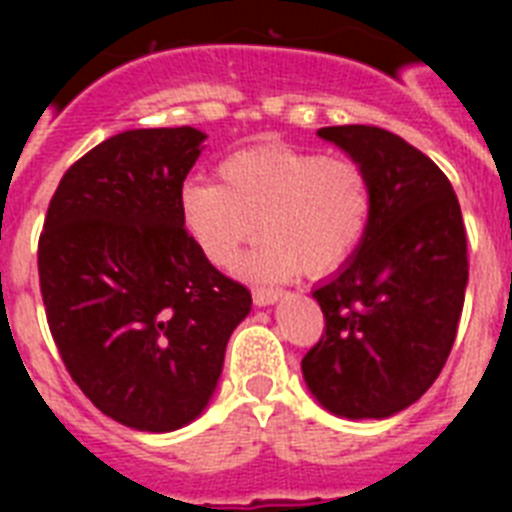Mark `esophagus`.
<instances>
[{
    "label": "esophagus",
    "mask_w": 512,
    "mask_h": 512,
    "mask_svg": "<svg viewBox=\"0 0 512 512\" xmlns=\"http://www.w3.org/2000/svg\"><path fill=\"white\" fill-rule=\"evenodd\" d=\"M279 297H282V289H271V287H256V289H253V305H259V307L274 305Z\"/></svg>",
    "instance_id": "34e87169"
}]
</instances>
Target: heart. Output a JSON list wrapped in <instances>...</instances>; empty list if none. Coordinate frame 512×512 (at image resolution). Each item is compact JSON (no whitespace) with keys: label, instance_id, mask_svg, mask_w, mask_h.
<instances>
[{"label":"heart","instance_id":"obj_1","mask_svg":"<svg viewBox=\"0 0 512 512\" xmlns=\"http://www.w3.org/2000/svg\"><path fill=\"white\" fill-rule=\"evenodd\" d=\"M223 184H184L179 207L189 238L215 266H233L243 246L266 241L246 261L251 277L333 271L351 256L372 212V182L356 158L289 146L233 153Z\"/></svg>","mask_w":512,"mask_h":512}]
</instances>
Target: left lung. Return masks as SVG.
<instances>
[{
	"label": "left lung",
	"instance_id": "1",
	"mask_svg": "<svg viewBox=\"0 0 512 512\" xmlns=\"http://www.w3.org/2000/svg\"><path fill=\"white\" fill-rule=\"evenodd\" d=\"M372 182L356 253L312 289L325 333L302 359L312 397L341 418H390L436 382L467 292V230L431 158L374 125L320 128Z\"/></svg>",
	"mask_w": 512,
	"mask_h": 512
}]
</instances>
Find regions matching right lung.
<instances>
[{
  "instance_id": "1",
  "label": "right lung",
  "mask_w": 512,
  "mask_h": 512,
  "mask_svg": "<svg viewBox=\"0 0 512 512\" xmlns=\"http://www.w3.org/2000/svg\"><path fill=\"white\" fill-rule=\"evenodd\" d=\"M207 135L143 128L81 156L38 243L40 295L63 364L117 423L169 433L200 418L251 292L205 259L182 220Z\"/></svg>"
}]
</instances>
